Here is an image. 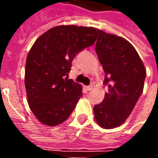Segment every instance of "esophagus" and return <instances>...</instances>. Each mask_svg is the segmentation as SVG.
<instances>
[{
	"label": "esophagus",
	"mask_w": 158,
	"mask_h": 158,
	"mask_svg": "<svg viewBox=\"0 0 158 158\" xmlns=\"http://www.w3.org/2000/svg\"><path fill=\"white\" fill-rule=\"evenodd\" d=\"M92 88H93L92 85H89L86 87V89H87L88 91H89V90H91V89H92Z\"/></svg>",
	"instance_id": "34e87169"
}]
</instances>
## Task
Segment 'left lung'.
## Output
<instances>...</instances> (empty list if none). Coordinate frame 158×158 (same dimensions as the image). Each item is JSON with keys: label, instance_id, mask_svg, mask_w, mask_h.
Wrapping results in <instances>:
<instances>
[{"label": "left lung", "instance_id": "obj_1", "mask_svg": "<svg viewBox=\"0 0 158 158\" xmlns=\"http://www.w3.org/2000/svg\"><path fill=\"white\" fill-rule=\"evenodd\" d=\"M96 52L105 72L103 84L108 92L95 105L96 122L104 129L121 125L141 96L146 71L139 54L129 41L100 29Z\"/></svg>", "mask_w": 158, "mask_h": 158}]
</instances>
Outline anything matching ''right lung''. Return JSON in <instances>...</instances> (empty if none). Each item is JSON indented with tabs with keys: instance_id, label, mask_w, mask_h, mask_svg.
I'll list each match as a JSON object with an SVG mask.
<instances>
[{
	"instance_id": "right-lung-1",
	"label": "right lung",
	"mask_w": 158,
	"mask_h": 158,
	"mask_svg": "<svg viewBox=\"0 0 158 158\" xmlns=\"http://www.w3.org/2000/svg\"><path fill=\"white\" fill-rule=\"evenodd\" d=\"M91 27L60 25L36 40L25 65L24 84L29 107L40 122L56 126L68 119L82 97V87L69 79L77 54L96 41Z\"/></svg>"
}]
</instances>
